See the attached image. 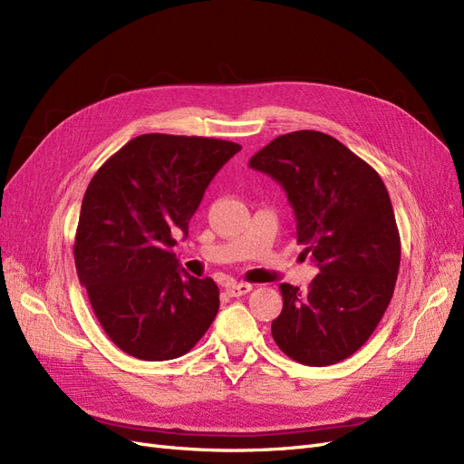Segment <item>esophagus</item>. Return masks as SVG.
Wrapping results in <instances>:
<instances>
[{
	"label": "esophagus",
	"mask_w": 464,
	"mask_h": 464,
	"mask_svg": "<svg viewBox=\"0 0 464 464\" xmlns=\"http://www.w3.org/2000/svg\"><path fill=\"white\" fill-rule=\"evenodd\" d=\"M249 290H251V285H247V283H232L227 288L228 296H232V298H240V296H244V294H247Z\"/></svg>",
	"instance_id": "obj_1"
}]
</instances>
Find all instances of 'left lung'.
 <instances>
[{
  "label": "left lung",
  "instance_id": "8db88e82",
  "mask_svg": "<svg viewBox=\"0 0 464 464\" xmlns=\"http://www.w3.org/2000/svg\"><path fill=\"white\" fill-rule=\"evenodd\" d=\"M249 166L283 186L298 244L319 266L307 292L280 285L273 339L305 366L346 360L382 321L399 275L401 236L383 179L334 137L310 130L273 139Z\"/></svg>",
  "mask_w": 464,
  "mask_h": 464
}]
</instances>
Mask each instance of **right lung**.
Instances as JSON below:
<instances>
[{"mask_svg":"<svg viewBox=\"0 0 464 464\" xmlns=\"http://www.w3.org/2000/svg\"><path fill=\"white\" fill-rule=\"evenodd\" d=\"M242 147L210 137L139 135L98 168L75 234V266L102 329L125 354L162 362L199 343L218 312L213 278L172 247L210 179Z\"/></svg>","mask_w":464,"mask_h":464,"instance_id":"add662e5","label":"right lung"}]
</instances>
